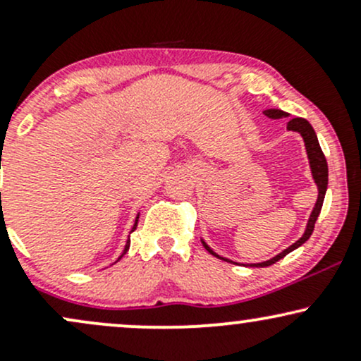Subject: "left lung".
Instances as JSON below:
<instances>
[{
  "instance_id": "left-lung-1",
  "label": "left lung",
  "mask_w": 361,
  "mask_h": 361,
  "mask_svg": "<svg viewBox=\"0 0 361 361\" xmlns=\"http://www.w3.org/2000/svg\"><path fill=\"white\" fill-rule=\"evenodd\" d=\"M267 117L270 118H281V117H288L287 111L283 110H276V109H270V110H264L263 111ZM287 128L288 130H295L299 132V134L304 137V142H305V149H307V156H309V163H310V171H312V176H314V181H316L317 185V190H319V195H317V202H316V207H314L312 214H310V219L307 222V229H305V233L302 238L299 239L297 243H293L292 246L287 247L285 251H281L280 255H276L275 258L268 259V261H263V263H256V264H251V267H270V264L276 263V261L285 258V256L288 255L290 251L297 250V247L302 246L307 239L310 238V234L314 233V226H316V221L319 217V214H321V209H322V202H324V195H326V190H327V161H326V156L324 152H322L321 146H319V140H317V135L316 132H314V128L310 123L307 122L305 118H300V117H295L292 118L290 122L287 123ZM205 250L210 252V255L217 256V258H221L219 255H215V252L210 250L209 246L204 243ZM224 261H229V263H233L231 259H226V258H221Z\"/></svg>"
}]
</instances>
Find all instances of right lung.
<instances>
[{
	"mask_svg": "<svg viewBox=\"0 0 361 361\" xmlns=\"http://www.w3.org/2000/svg\"><path fill=\"white\" fill-rule=\"evenodd\" d=\"M137 221H139V215H137V219H135V224H134V227H132V231H135V227H137ZM128 246H130V239H128L127 244H126V250H123V255H126V252H127ZM123 255H122V256H123ZM122 256H120V258H122ZM120 258H118V259H120Z\"/></svg>",
	"mask_w": 361,
	"mask_h": 361,
	"instance_id": "right-lung-1",
	"label": "right lung"
}]
</instances>
